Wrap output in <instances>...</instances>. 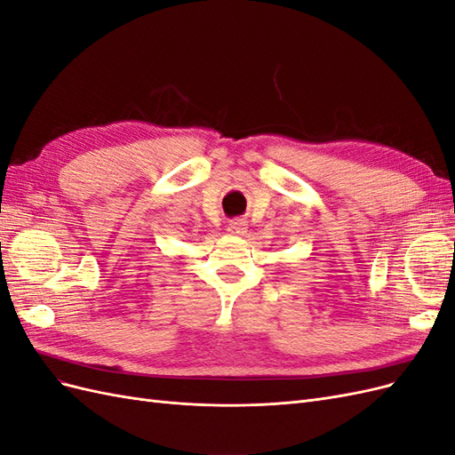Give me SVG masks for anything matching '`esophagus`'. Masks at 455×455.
<instances>
[{"label": "esophagus", "instance_id": "esophagus-1", "mask_svg": "<svg viewBox=\"0 0 455 455\" xmlns=\"http://www.w3.org/2000/svg\"><path fill=\"white\" fill-rule=\"evenodd\" d=\"M228 231L231 233V235H244L246 222L244 220H231V222L228 224Z\"/></svg>", "mask_w": 455, "mask_h": 455}]
</instances>
